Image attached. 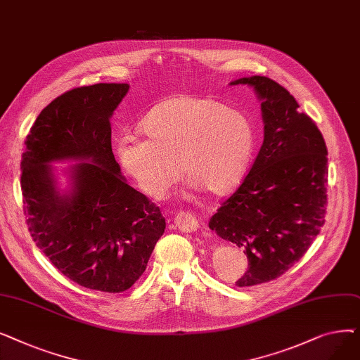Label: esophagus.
Wrapping results in <instances>:
<instances>
[{
	"mask_svg": "<svg viewBox=\"0 0 360 360\" xmlns=\"http://www.w3.org/2000/svg\"><path fill=\"white\" fill-rule=\"evenodd\" d=\"M174 223H175V226L176 228L179 229V231H182V232H195L198 228H200V224H198V220H197V217L194 216V214H191L190 212H179L176 216H175V219H174Z\"/></svg>",
	"mask_w": 360,
	"mask_h": 360,
	"instance_id": "1",
	"label": "esophagus"
}]
</instances>
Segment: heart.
I'll return each instance as SVG.
<instances>
[{
  "label": "heart",
  "instance_id": "b5f03b06",
  "mask_svg": "<svg viewBox=\"0 0 360 360\" xmlns=\"http://www.w3.org/2000/svg\"><path fill=\"white\" fill-rule=\"evenodd\" d=\"M146 139L122 136L115 155L143 193L162 198L184 172L212 197L233 193L254 151V129L224 103L176 94L151 108L140 122Z\"/></svg>",
  "mask_w": 360,
  "mask_h": 360
}]
</instances>
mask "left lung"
<instances>
[{
	"instance_id": "1",
	"label": "left lung",
	"mask_w": 360,
	"mask_h": 360,
	"mask_svg": "<svg viewBox=\"0 0 360 360\" xmlns=\"http://www.w3.org/2000/svg\"><path fill=\"white\" fill-rule=\"evenodd\" d=\"M254 87L264 141L247 178L210 219L209 228L248 258L239 288L286 273L311 247L327 209V146L292 94L262 75L231 83Z\"/></svg>"
}]
</instances>
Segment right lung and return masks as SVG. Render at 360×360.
<instances>
[{"label":"right lung","mask_w":360,"mask_h":360,"mask_svg":"<svg viewBox=\"0 0 360 360\" xmlns=\"http://www.w3.org/2000/svg\"><path fill=\"white\" fill-rule=\"evenodd\" d=\"M128 89L99 83L65 91L36 118L22 155L23 210L36 247L74 283L108 293L134 285L166 228L112 153L109 120ZM60 160L81 162L64 193L49 165Z\"/></svg>","instance_id":"obj_1"}]
</instances>
